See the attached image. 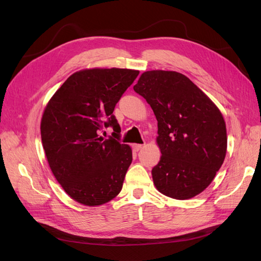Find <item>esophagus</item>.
Instances as JSON below:
<instances>
[{
	"label": "esophagus",
	"mask_w": 261,
	"mask_h": 261,
	"mask_svg": "<svg viewBox=\"0 0 261 261\" xmlns=\"http://www.w3.org/2000/svg\"><path fill=\"white\" fill-rule=\"evenodd\" d=\"M132 148L134 151H139V150L143 148V145H139V144H133L132 145Z\"/></svg>",
	"instance_id": "34e87169"
}]
</instances>
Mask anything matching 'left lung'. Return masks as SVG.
Here are the masks:
<instances>
[{
  "label": "left lung",
  "instance_id": "obj_1",
  "mask_svg": "<svg viewBox=\"0 0 261 261\" xmlns=\"http://www.w3.org/2000/svg\"><path fill=\"white\" fill-rule=\"evenodd\" d=\"M135 90L158 121L160 161L152 169L161 194L189 199L206 189L226 154V126L218 107L185 75L172 70L141 74Z\"/></svg>",
  "mask_w": 261,
  "mask_h": 261
}]
</instances>
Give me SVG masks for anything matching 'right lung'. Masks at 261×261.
<instances>
[{
    "instance_id": "right-lung-1",
    "label": "right lung",
    "mask_w": 261,
    "mask_h": 261,
    "mask_svg": "<svg viewBox=\"0 0 261 261\" xmlns=\"http://www.w3.org/2000/svg\"><path fill=\"white\" fill-rule=\"evenodd\" d=\"M138 74L127 68L80 70L44 109L40 129L50 169L70 198L85 206L103 204L121 192L133 154L118 141L113 111ZM109 125L115 133L103 140L98 133Z\"/></svg>"
}]
</instances>
